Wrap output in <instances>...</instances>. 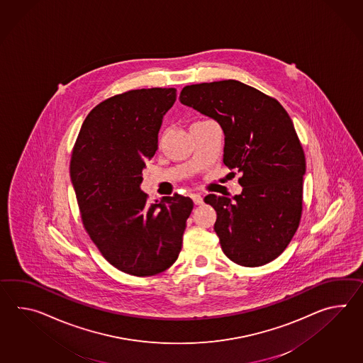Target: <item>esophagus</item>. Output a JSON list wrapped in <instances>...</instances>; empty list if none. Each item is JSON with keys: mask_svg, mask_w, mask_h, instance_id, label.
<instances>
[{"mask_svg": "<svg viewBox=\"0 0 363 363\" xmlns=\"http://www.w3.org/2000/svg\"><path fill=\"white\" fill-rule=\"evenodd\" d=\"M191 199H193L194 203H195L196 206L203 203V196H201V194H191Z\"/></svg>", "mask_w": 363, "mask_h": 363, "instance_id": "esophagus-1", "label": "esophagus"}]
</instances>
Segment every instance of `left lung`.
Returning <instances> with one entry per match:
<instances>
[{"label":"left lung","mask_w":363,"mask_h":363,"mask_svg":"<svg viewBox=\"0 0 363 363\" xmlns=\"http://www.w3.org/2000/svg\"><path fill=\"white\" fill-rule=\"evenodd\" d=\"M179 101L218 122L224 131V164L237 169L242 193L204 198L218 218L215 232L234 263L259 267L291 241L302 213L306 160L281 104L241 82L186 86Z\"/></svg>","instance_id":"8db88e82"}]
</instances>
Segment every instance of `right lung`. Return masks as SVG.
<instances>
[{"label": "right lung", "instance_id": "1", "mask_svg": "<svg viewBox=\"0 0 363 363\" xmlns=\"http://www.w3.org/2000/svg\"><path fill=\"white\" fill-rule=\"evenodd\" d=\"M176 92L131 89L106 99L89 113L74 145L70 177L83 225L103 257L125 274L153 276L169 268L193 211L189 196L150 203L140 189Z\"/></svg>", "mask_w": 363, "mask_h": 363}]
</instances>
